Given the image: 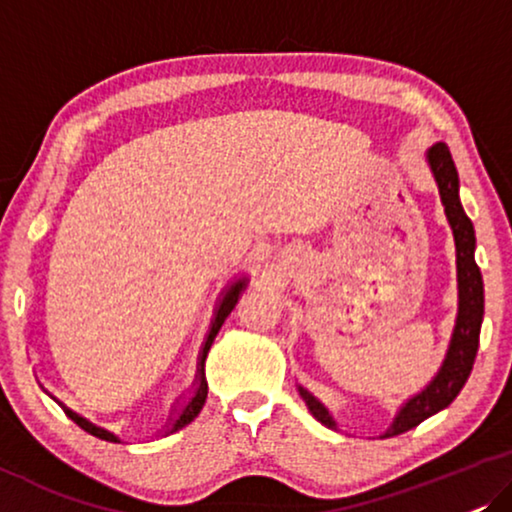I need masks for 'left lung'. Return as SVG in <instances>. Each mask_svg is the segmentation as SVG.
Instances as JSON below:
<instances>
[{
    "instance_id": "8db88e82",
    "label": "left lung",
    "mask_w": 512,
    "mask_h": 512,
    "mask_svg": "<svg viewBox=\"0 0 512 512\" xmlns=\"http://www.w3.org/2000/svg\"><path fill=\"white\" fill-rule=\"evenodd\" d=\"M429 167L434 171V178L438 183V192H441V201L445 206V215L455 234L457 246V280H459V315L457 327L452 334V343L448 350V357L438 371V376L431 380L427 390H422L417 397L410 399L406 406L399 410L397 420L390 429H387V438L399 436L403 431L417 427V424L427 420V417L436 415L438 410L448 408L466 380L471 376L475 355H478L480 343V325L482 313H485V292H482V276L478 264H475L473 250H475V232L473 222L469 215L464 213L462 201H459V176L457 167L452 162V155L445 143H436L427 153ZM301 397H304L308 410H311L315 420H320L327 427H336L327 408L308 394L304 387H299Z\"/></svg>"
}]
</instances>
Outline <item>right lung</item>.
I'll use <instances>...</instances> for the list:
<instances>
[{
	"instance_id": "right-lung-1",
	"label": "right lung",
	"mask_w": 512,
	"mask_h": 512,
	"mask_svg": "<svg viewBox=\"0 0 512 512\" xmlns=\"http://www.w3.org/2000/svg\"><path fill=\"white\" fill-rule=\"evenodd\" d=\"M243 287H246V280H239V283H234V285L229 287V290H227L225 299L220 301L218 313H215V320H213V325H211V331H208V338H206V343H204V350H201V362H199V387H197V394H194V397L190 399V403H187V406L183 408V413L178 415V420L174 422V427L169 429V434H174V431L183 429L185 424H190V422L194 420V417L199 415V410L204 408V403H206V394H208V385H206V380H204V359H206V355H208V350H211L213 338L218 336V331H220V327H222V322H225L227 315L232 313V308L236 306V301H239V294H241ZM67 413H69L71 417H74L78 427L85 429V431H90L92 436L104 438V441H115V443H118V438H115L113 434H109V431H104V429L95 427V424H90L88 420H83V417H78L76 413H71V410H67Z\"/></svg>"
}]
</instances>
